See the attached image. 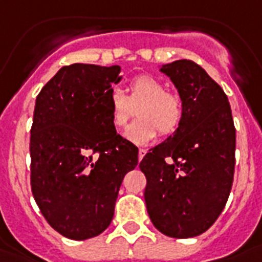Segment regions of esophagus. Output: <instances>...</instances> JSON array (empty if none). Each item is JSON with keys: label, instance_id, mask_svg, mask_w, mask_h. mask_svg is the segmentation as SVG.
<instances>
[{"label": "esophagus", "instance_id": "esophagus-1", "mask_svg": "<svg viewBox=\"0 0 262 262\" xmlns=\"http://www.w3.org/2000/svg\"><path fill=\"white\" fill-rule=\"evenodd\" d=\"M145 154H147V149H144V148H140L139 149V161H141V159L144 158Z\"/></svg>", "mask_w": 262, "mask_h": 262}]
</instances>
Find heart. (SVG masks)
Segmentation results:
<instances>
[{
    "label": "heart",
    "mask_w": 262,
    "mask_h": 262,
    "mask_svg": "<svg viewBox=\"0 0 262 262\" xmlns=\"http://www.w3.org/2000/svg\"><path fill=\"white\" fill-rule=\"evenodd\" d=\"M111 122L114 127L125 129L135 115L137 117L127 129L126 137L137 144H144L157 137L158 130L162 136H169L179 129L183 121L184 110L177 95L166 92V86L159 79L149 75L135 78L129 85V95L114 88L108 95Z\"/></svg>",
    "instance_id": "1"
}]
</instances>
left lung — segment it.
I'll return each mask as SVG.
<instances>
[{"instance_id": "left-lung-1", "label": "left lung", "mask_w": 262, "mask_h": 262, "mask_svg": "<svg viewBox=\"0 0 262 262\" xmlns=\"http://www.w3.org/2000/svg\"><path fill=\"white\" fill-rule=\"evenodd\" d=\"M161 71L183 103V121L163 143L149 149L145 205L158 231L177 239L201 235L224 210L232 188L236 130L228 97L205 70L176 60Z\"/></svg>"}]
</instances>
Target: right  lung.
<instances>
[{
  "label": "right lung",
  "mask_w": 262,
  "mask_h": 262,
  "mask_svg": "<svg viewBox=\"0 0 262 262\" xmlns=\"http://www.w3.org/2000/svg\"><path fill=\"white\" fill-rule=\"evenodd\" d=\"M119 73V66H64L35 100L31 191L52 228L74 241L108 227L123 177L139 163V148L111 122Z\"/></svg>",
  "instance_id": "add662e5"
}]
</instances>
